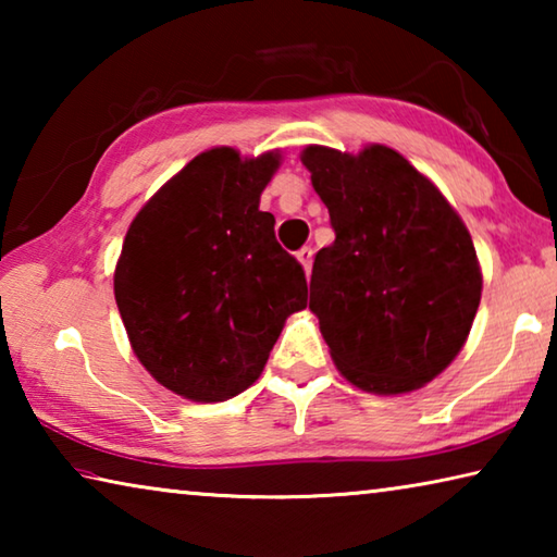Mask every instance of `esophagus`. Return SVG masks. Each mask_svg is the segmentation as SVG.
Here are the masks:
<instances>
[{
	"mask_svg": "<svg viewBox=\"0 0 557 557\" xmlns=\"http://www.w3.org/2000/svg\"><path fill=\"white\" fill-rule=\"evenodd\" d=\"M297 260L301 262V268H305L307 275H309V270H312V260H314V250L309 248V245H305V248L297 250Z\"/></svg>",
	"mask_w": 557,
	"mask_h": 557,
	"instance_id": "1",
	"label": "esophagus"
}]
</instances>
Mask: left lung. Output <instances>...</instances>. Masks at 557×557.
Returning a JSON list of instances; mask_svg holds the SVG:
<instances>
[{
    "mask_svg": "<svg viewBox=\"0 0 557 557\" xmlns=\"http://www.w3.org/2000/svg\"><path fill=\"white\" fill-rule=\"evenodd\" d=\"M301 164L336 235L309 282L336 369L371 393L420 388L461 351L482 299L467 225L395 149L307 147Z\"/></svg>",
    "mask_w": 557,
    "mask_h": 557,
    "instance_id": "left-lung-1",
    "label": "left lung"
}]
</instances>
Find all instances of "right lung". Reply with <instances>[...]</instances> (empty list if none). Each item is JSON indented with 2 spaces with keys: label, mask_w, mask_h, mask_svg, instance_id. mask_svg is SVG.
<instances>
[{
  "label": "right lung",
  "mask_w": 557,
  "mask_h": 557,
  "mask_svg": "<svg viewBox=\"0 0 557 557\" xmlns=\"http://www.w3.org/2000/svg\"><path fill=\"white\" fill-rule=\"evenodd\" d=\"M275 152L215 147L191 159L132 221L115 270L129 344L164 388L219 403L258 381L292 312L305 268L275 238L260 194Z\"/></svg>",
  "instance_id": "add662e5"
}]
</instances>
